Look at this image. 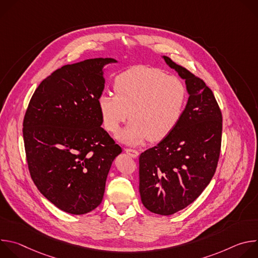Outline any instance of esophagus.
I'll use <instances>...</instances> for the list:
<instances>
[{
	"mask_svg": "<svg viewBox=\"0 0 258 258\" xmlns=\"http://www.w3.org/2000/svg\"><path fill=\"white\" fill-rule=\"evenodd\" d=\"M125 152L133 158H137L139 156V151L135 149H125Z\"/></svg>",
	"mask_w": 258,
	"mask_h": 258,
	"instance_id": "obj_1",
	"label": "esophagus"
}]
</instances>
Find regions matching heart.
<instances>
[{"label": "heart", "instance_id": "1", "mask_svg": "<svg viewBox=\"0 0 258 258\" xmlns=\"http://www.w3.org/2000/svg\"><path fill=\"white\" fill-rule=\"evenodd\" d=\"M114 93L100 95L99 109L104 126L111 133L130 116L132 121L117 135L127 145L166 138L178 123L187 101V89L180 79L148 66L122 72L114 82Z\"/></svg>", "mask_w": 258, "mask_h": 258}]
</instances>
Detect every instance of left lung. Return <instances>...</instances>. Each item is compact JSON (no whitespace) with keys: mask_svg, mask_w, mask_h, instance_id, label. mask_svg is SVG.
Masks as SVG:
<instances>
[{"mask_svg":"<svg viewBox=\"0 0 258 258\" xmlns=\"http://www.w3.org/2000/svg\"><path fill=\"white\" fill-rule=\"evenodd\" d=\"M166 64L185 80L189 99L174 130L139 158L144 206L173 214L194 202L214 175L222 145L223 116L212 91L170 58Z\"/></svg>","mask_w":258,"mask_h":258,"instance_id":"obj_1","label":"left lung"}]
</instances>
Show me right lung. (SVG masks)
I'll return each instance as SVG.
<instances>
[{"label":"right lung","instance_id":"1","mask_svg":"<svg viewBox=\"0 0 258 258\" xmlns=\"http://www.w3.org/2000/svg\"><path fill=\"white\" fill-rule=\"evenodd\" d=\"M113 58L67 64L34 91L23 120L30 176L56 207L85 214L103 199L108 172L120 146L101 126L98 100L103 68Z\"/></svg>","mask_w":258,"mask_h":258}]
</instances>
